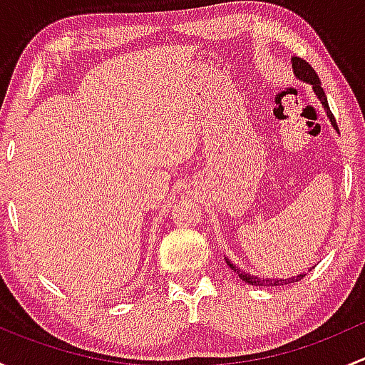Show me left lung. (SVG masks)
<instances>
[{
    "instance_id": "8db88e82",
    "label": "left lung",
    "mask_w": 365,
    "mask_h": 365,
    "mask_svg": "<svg viewBox=\"0 0 365 365\" xmlns=\"http://www.w3.org/2000/svg\"><path fill=\"white\" fill-rule=\"evenodd\" d=\"M292 63H293V72H295V76L298 77V79L304 81V83H307V84H312V90H314L316 97L319 98L322 106H323V108H325L327 116L330 118V123H332V127L336 128L337 132H339V128H337V123H336V118H334L332 111H330L329 102H327V95H325V91H323L322 81H319V77H318V73H316V70L312 68L311 65L307 63V61L302 60V58H297V56L292 58ZM226 263L230 264L231 270L237 272L238 277H240L242 281L249 282V284H252V286H284V284H293V282L302 281V279H304L305 275H307V274H298L297 277H288V279L257 277V275H251V274H249V272H244L240 267H235V264L231 263V261L227 259V257H226ZM312 268H314V267H312ZM312 268H309V272H311Z\"/></svg>"
}]
</instances>
